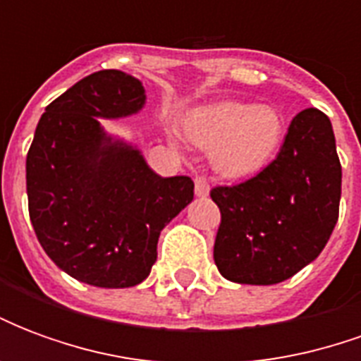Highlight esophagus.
I'll use <instances>...</instances> for the list:
<instances>
[{"mask_svg":"<svg viewBox=\"0 0 361 361\" xmlns=\"http://www.w3.org/2000/svg\"><path fill=\"white\" fill-rule=\"evenodd\" d=\"M209 191H211V188H209L207 180H204V178H195V195L207 197L209 195Z\"/></svg>","mask_w":361,"mask_h":361,"instance_id":"obj_1","label":"esophagus"}]
</instances>
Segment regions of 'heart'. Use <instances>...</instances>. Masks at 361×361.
Masks as SVG:
<instances>
[{
    "label": "heart",
    "instance_id": "b5f03b06",
    "mask_svg": "<svg viewBox=\"0 0 361 361\" xmlns=\"http://www.w3.org/2000/svg\"><path fill=\"white\" fill-rule=\"evenodd\" d=\"M185 131L197 147L212 150V164L226 178L261 172L284 137V119L272 106L219 102L191 111Z\"/></svg>",
    "mask_w": 361,
    "mask_h": 361
}]
</instances>
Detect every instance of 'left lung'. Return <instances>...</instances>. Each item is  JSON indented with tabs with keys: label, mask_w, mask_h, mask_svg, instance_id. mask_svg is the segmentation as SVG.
Segmentation results:
<instances>
[{
	"label": "left lung",
	"mask_w": 361,
	"mask_h": 361,
	"mask_svg": "<svg viewBox=\"0 0 361 361\" xmlns=\"http://www.w3.org/2000/svg\"><path fill=\"white\" fill-rule=\"evenodd\" d=\"M342 168L331 119L300 111L279 157L255 178L214 188V263L230 282L271 286L319 257L338 220Z\"/></svg>",
	"instance_id": "8db88e82"
}]
</instances>
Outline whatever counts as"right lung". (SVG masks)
Here are the masks:
<instances>
[{
    "instance_id": "add662e5",
    "label": "right lung",
    "mask_w": 361,
    "mask_h": 361,
    "mask_svg": "<svg viewBox=\"0 0 361 361\" xmlns=\"http://www.w3.org/2000/svg\"><path fill=\"white\" fill-rule=\"evenodd\" d=\"M145 104L133 75L92 73L46 108L28 149L36 238L61 271L90 286L141 284L162 228L193 201L191 178L158 176L133 142L100 123L135 116Z\"/></svg>"
}]
</instances>
